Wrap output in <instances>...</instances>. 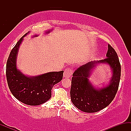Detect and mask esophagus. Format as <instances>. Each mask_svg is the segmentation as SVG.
<instances>
[{
  "instance_id": "1",
  "label": "esophagus",
  "mask_w": 131,
  "mask_h": 131,
  "mask_svg": "<svg viewBox=\"0 0 131 131\" xmlns=\"http://www.w3.org/2000/svg\"><path fill=\"white\" fill-rule=\"evenodd\" d=\"M72 74H73V70L70 68H67L64 71L63 76L64 78H69L71 77Z\"/></svg>"
}]
</instances>
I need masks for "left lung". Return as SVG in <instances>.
Segmentation results:
<instances>
[{"label":"left lung","instance_id":"8db88e82","mask_svg":"<svg viewBox=\"0 0 131 131\" xmlns=\"http://www.w3.org/2000/svg\"><path fill=\"white\" fill-rule=\"evenodd\" d=\"M108 48L106 58L83 64L73 74L71 100L74 106L82 112L95 113L105 108L113 101L118 91L121 64L113 48L109 44ZM103 64L109 66L112 75L108 84L98 88L91 84L89 78L95 68Z\"/></svg>","mask_w":131,"mask_h":131}]
</instances>
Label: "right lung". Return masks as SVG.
<instances>
[{"mask_svg":"<svg viewBox=\"0 0 131 131\" xmlns=\"http://www.w3.org/2000/svg\"><path fill=\"white\" fill-rule=\"evenodd\" d=\"M29 32L19 40L10 52L6 66V76L13 95L25 104L36 106L42 104L50 99L52 89L61 81L63 71L29 76L18 69L16 61L19 46Z\"/></svg>","mask_w":131,"mask_h":131,"instance_id":"right-lung-1","label":"right lung"}]
</instances>
